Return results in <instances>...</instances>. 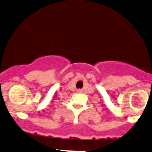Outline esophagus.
Returning <instances> with one entry per match:
<instances>
[{
	"label": "esophagus",
	"instance_id": "obj_1",
	"mask_svg": "<svg viewBox=\"0 0 152 152\" xmlns=\"http://www.w3.org/2000/svg\"><path fill=\"white\" fill-rule=\"evenodd\" d=\"M78 92H81V89H79V90L78 91Z\"/></svg>",
	"mask_w": 152,
	"mask_h": 152
}]
</instances>
